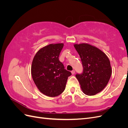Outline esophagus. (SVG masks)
<instances>
[{
    "instance_id": "34e87169",
    "label": "esophagus",
    "mask_w": 128,
    "mask_h": 128,
    "mask_svg": "<svg viewBox=\"0 0 128 128\" xmlns=\"http://www.w3.org/2000/svg\"><path fill=\"white\" fill-rule=\"evenodd\" d=\"M71 72H72V75H74V74L75 73V71L74 70H72V71Z\"/></svg>"
}]
</instances>
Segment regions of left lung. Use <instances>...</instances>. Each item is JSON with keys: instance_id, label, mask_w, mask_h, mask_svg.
Listing matches in <instances>:
<instances>
[{"instance_id": "left-lung-1", "label": "left lung", "mask_w": 128, "mask_h": 128, "mask_svg": "<svg viewBox=\"0 0 128 128\" xmlns=\"http://www.w3.org/2000/svg\"><path fill=\"white\" fill-rule=\"evenodd\" d=\"M83 67L82 74H77L84 94L94 96L101 92L109 82L112 68L109 59L101 50L88 44H75Z\"/></svg>"}]
</instances>
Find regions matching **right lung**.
Returning a JSON list of instances; mask_svg holds the SVG:
<instances>
[{
	"mask_svg": "<svg viewBox=\"0 0 128 128\" xmlns=\"http://www.w3.org/2000/svg\"><path fill=\"white\" fill-rule=\"evenodd\" d=\"M64 44H51L40 48L32 60V75L34 84L44 94L53 97L60 95L66 88L72 73L64 69L59 56Z\"/></svg>",
	"mask_w": 128,
	"mask_h": 128,
	"instance_id": "right-lung-1",
	"label": "right lung"
}]
</instances>
